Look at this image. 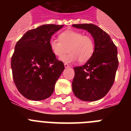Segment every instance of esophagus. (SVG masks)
<instances>
[{"label":"esophagus","instance_id":"esophagus-1","mask_svg":"<svg viewBox=\"0 0 131 131\" xmlns=\"http://www.w3.org/2000/svg\"><path fill=\"white\" fill-rule=\"evenodd\" d=\"M64 67L66 68H69V66L68 64V63H64Z\"/></svg>","mask_w":131,"mask_h":131}]
</instances>
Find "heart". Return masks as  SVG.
<instances>
[{"mask_svg":"<svg viewBox=\"0 0 131 131\" xmlns=\"http://www.w3.org/2000/svg\"><path fill=\"white\" fill-rule=\"evenodd\" d=\"M60 40L51 39L50 48L53 54L61 57L69 52L60 60L65 63H72L79 60L81 63H85L92 58L94 52V42L91 37L84 35L79 31L66 30L59 36Z\"/></svg>","mask_w":131,"mask_h":131,"instance_id":"heart-1","label":"heart"}]
</instances>
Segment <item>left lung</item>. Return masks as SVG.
Wrapping results in <instances>:
<instances>
[{
	"mask_svg": "<svg viewBox=\"0 0 131 131\" xmlns=\"http://www.w3.org/2000/svg\"><path fill=\"white\" fill-rule=\"evenodd\" d=\"M73 27L87 31L94 42L92 58L82 66L73 68V92L80 100L96 101L107 94L114 83L119 65L117 49L110 35L96 25L73 24Z\"/></svg>",
	"mask_w": 131,
	"mask_h": 131,
	"instance_id": "1",
	"label": "left lung"
}]
</instances>
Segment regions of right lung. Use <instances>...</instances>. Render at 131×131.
I'll use <instances>...</instances> for the list:
<instances>
[{"mask_svg": "<svg viewBox=\"0 0 131 131\" xmlns=\"http://www.w3.org/2000/svg\"><path fill=\"white\" fill-rule=\"evenodd\" d=\"M63 25L46 24L29 30L15 46L11 60L12 76L18 91L39 101L52 95L64 65L51 51L52 36Z\"/></svg>", "mask_w": 131, "mask_h": 131, "instance_id": "1", "label": "right lung"}]
</instances>
